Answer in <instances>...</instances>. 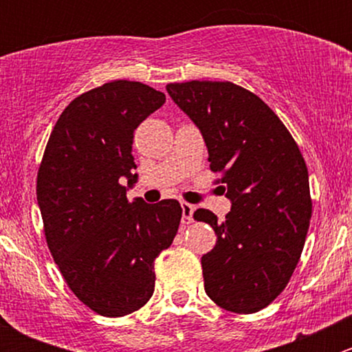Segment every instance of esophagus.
<instances>
[{"instance_id":"1","label":"esophagus","mask_w":352,"mask_h":352,"mask_svg":"<svg viewBox=\"0 0 352 352\" xmlns=\"http://www.w3.org/2000/svg\"><path fill=\"white\" fill-rule=\"evenodd\" d=\"M180 206H182V223L184 225H189V223H192V214H194V206L189 204V202H180Z\"/></svg>"}]
</instances>
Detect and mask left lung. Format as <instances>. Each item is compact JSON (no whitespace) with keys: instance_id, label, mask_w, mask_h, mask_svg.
I'll return each instance as SVG.
<instances>
[{"instance_id":"8db88e82","label":"left lung","mask_w":352,"mask_h":352,"mask_svg":"<svg viewBox=\"0 0 352 352\" xmlns=\"http://www.w3.org/2000/svg\"><path fill=\"white\" fill-rule=\"evenodd\" d=\"M166 91L201 129L214 184L232 199L223 223L209 209L194 212L216 233L201 258L204 289L225 310L255 314L283 293L303 252L311 218L307 163L283 120L250 90L192 80Z\"/></svg>"}]
</instances>
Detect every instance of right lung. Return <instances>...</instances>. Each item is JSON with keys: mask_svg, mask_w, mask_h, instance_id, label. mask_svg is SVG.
I'll use <instances>...</instances> for the list:
<instances>
[{"mask_svg": "<svg viewBox=\"0 0 352 352\" xmlns=\"http://www.w3.org/2000/svg\"><path fill=\"white\" fill-rule=\"evenodd\" d=\"M165 104L140 81L116 80L63 110L37 172V202L52 258L74 296L102 317H124L155 291V258L179 230L175 199L129 201L136 127Z\"/></svg>", "mask_w": 352, "mask_h": 352, "instance_id": "right-lung-1", "label": "right lung"}]
</instances>
